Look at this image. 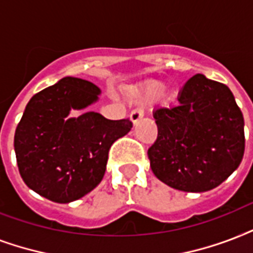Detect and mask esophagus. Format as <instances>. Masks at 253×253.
Segmentation results:
<instances>
[{
  "label": "esophagus",
  "instance_id": "esophagus-1",
  "mask_svg": "<svg viewBox=\"0 0 253 253\" xmlns=\"http://www.w3.org/2000/svg\"><path fill=\"white\" fill-rule=\"evenodd\" d=\"M142 116H144V109L141 108V107H137V108H134L130 112V120H132V123L134 125L142 119Z\"/></svg>",
  "mask_w": 253,
  "mask_h": 253
}]
</instances>
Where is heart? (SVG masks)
Wrapping results in <instances>:
<instances>
[{
  "instance_id": "b5f03b06",
  "label": "heart",
  "mask_w": 253,
  "mask_h": 253,
  "mask_svg": "<svg viewBox=\"0 0 253 253\" xmlns=\"http://www.w3.org/2000/svg\"><path fill=\"white\" fill-rule=\"evenodd\" d=\"M166 84L164 82H158V80H153L149 82L141 88V96L146 100H157L160 96L165 92Z\"/></svg>"
}]
</instances>
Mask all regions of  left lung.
<instances>
[{
    "instance_id": "obj_1",
    "label": "left lung",
    "mask_w": 253,
    "mask_h": 253,
    "mask_svg": "<svg viewBox=\"0 0 253 253\" xmlns=\"http://www.w3.org/2000/svg\"><path fill=\"white\" fill-rule=\"evenodd\" d=\"M178 105L157 108V140L148 149L154 175L173 189L203 193L226 181L244 154V119L226 84L197 74Z\"/></svg>"
}]
</instances>
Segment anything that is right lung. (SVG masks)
Listing matches in <instances>:
<instances>
[{
    "label": "right lung",
    "instance_id": "add662e5",
    "mask_svg": "<svg viewBox=\"0 0 253 253\" xmlns=\"http://www.w3.org/2000/svg\"><path fill=\"white\" fill-rule=\"evenodd\" d=\"M100 88L79 78H63L35 93L14 134L23 182L56 203L84 197L105 173L109 148L132 128V121L108 120L100 113L68 117L71 109L95 103Z\"/></svg>",
    "mask_w": 253,
    "mask_h": 253
}]
</instances>
